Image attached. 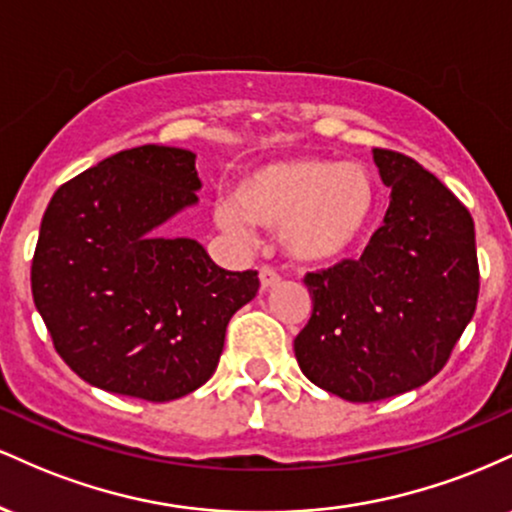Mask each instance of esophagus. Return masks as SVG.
<instances>
[{"mask_svg": "<svg viewBox=\"0 0 512 512\" xmlns=\"http://www.w3.org/2000/svg\"><path fill=\"white\" fill-rule=\"evenodd\" d=\"M276 284H279V274H276L274 269L262 267V269H260V286H262V291L274 289Z\"/></svg>", "mask_w": 512, "mask_h": 512, "instance_id": "esophagus-1", "label": "esophagus"}]
</instances>
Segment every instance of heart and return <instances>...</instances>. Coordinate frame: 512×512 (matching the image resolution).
Returning a JSON list of instances; mask_svg holds the SVG:
<instances>
[{"label":"heart","instance_id":"heart-1","mask_svg":"<svg viewBox=\"0 0 512 512\" xmlns=\"http://www.w3.org/2000/svg\"><path fill=\"white\" fill-rule=\"evenodd\" d=\"M378 182L358 163L293 156L245 168L231 199L216 202L214 219L236 238L250 223L276 231L293 264L327 267L351 257L378 221Z\"/></svg>","mask_w":512,"mask_h":512}]
</instances>
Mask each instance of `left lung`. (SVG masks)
I'll return each mask as SVG.
<instances>
[{"instance_id":"left-lung-1","label":"left lung","mask_w":512,"mask_h":512,"mask_svg":"<svg viewBox=\"0 0 512 512\" xmlns=\"http://www.w3.org/2000/svg\"><path fill=\"white\" fill-rule=\"evenodd\" d=\"M392 190L361 260L305 276L313 315L293 342L303 375L346 402L426 385L450 358L479 296L474 221L414 158L373 149Z\"/></svg>"}]
</instances>
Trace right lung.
I'll list each match as a JSON object with an SVG mask.
<instances>
[{"instance_id":"right-lung-1","label":"right lung","mask_w":512,"mask_h":512,"mask_svg":"<svg viewBox=\"0 0 512 512\" xmlns=\"http://www.w3.org/2000/svg\"><path fill=\"white\" fill-rule=\"evenodd\" d=\"M195 154L146 144L64 182L40 223L33 301L62 361L105 392L170 402L214 375L257 272H226L195 238L158 233L195 207Z\"/></svg>"}]
</instances>
